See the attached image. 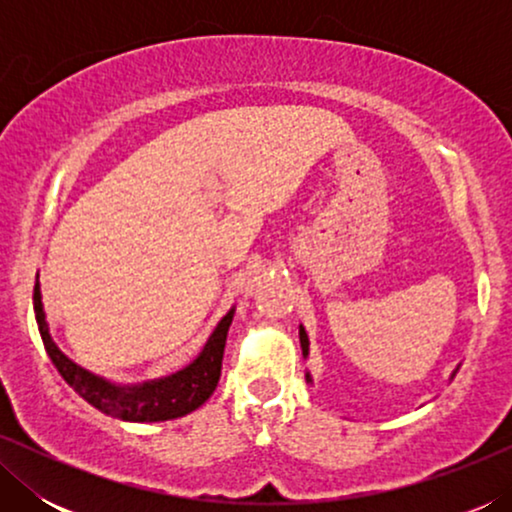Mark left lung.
<instances>
[{
    "label": "left lung",
    "instance_id": "1",
    "mask_svg": "<svg viewBox=\"0 0 512 512\" xmlns=\"http://www.w3.org/2000/svg\"><path fill=\"white\" fill-rule=\"evenodd\" d=\"M300 347H303V356H307V352H310V340H307V333H305V328H303V326H300ZM454 373H457V370H454ZM454 373H452V377H454ZM305 380H307V382H312L310 373L305 375Z\"/></svg>",
    "mask_w": 512,
    "mask_h": 512
}]
</instances>
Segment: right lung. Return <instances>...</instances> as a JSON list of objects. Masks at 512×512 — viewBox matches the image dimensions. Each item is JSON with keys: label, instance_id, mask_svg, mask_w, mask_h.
<instances>
[{"label": "right lung", "instance_id": "1", "mask_svg": "<svg viewBox=\"0 0 512 512\" xmlns=\"http://www.w3.org/2000/svg\"><path fill=\"white\" fill-rule=\"evenodd\" d=\"M34 314H37L41 340H44L53 366L58 368V373L65 377V382L83 401H88L104 415L125 419V422H165V419L188 415L214 394L221 377L223 349H226L228 328L233 324L235 310H230L219 321V326L209 335L207 345L202 347V352L193 363H188L177 373L142 384H114L100 375H93L90 370L81 368L79 363L62 354L60 347L53 342L51 333H48L39 282L34 284Z\"/></svg>", "mask_w": 512, "mask_h": 512}]
</instances>
